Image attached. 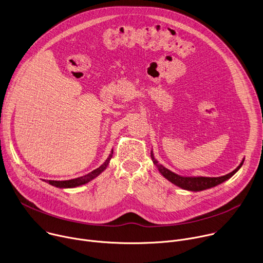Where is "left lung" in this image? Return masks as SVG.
<instances>
[{
  "label": "left lung",
  "mask_w": 263,
  "mask_h": 263,
  "mask_svg": "<svg viewBox=\"0 0 263 263\" xmlns=\"http://www.w3.org/2000/svg\"><path fill=\"white\" fill-rule=\"evenodd\" d=\"M151 158L154 162V164L157 166V168L159 170V172L161 173V175L163 177H165L168 181H171L172 183H174L175 185L181 187L183 190H187V191H192V192H200V191H204L207 189H210V187L216 186L220 183H222L223 181L228 180L229 178H231L242 165L243 161H241V163L231 173L221 176V177H182L179 176L173 172H171L170 170L165 168L163 165L159 164L158 161L154 158L153 153L151 152Z\"/></svg>",
  "instance_id": "obj_1"
}]
</instances>
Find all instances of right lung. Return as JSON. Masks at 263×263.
I'll return each instance as SVG.
<instances>
[{
  "mask_svg": "<svg viewBox=\"0 0 263 263\" xmlns=\"http://www.w3.org/2000/svg\"><path fill=\"white\" fill-rule=\"evenodd\" d=\"M112 154H114V152H111V154L109 155V157L107 158V160L100 166L98 167L97 170L92 171L91 173L83 176V177H79V178H76V179H71V180H66V181H53V180H48L46 182H48L49 184L53 185V186H56V187H59V189H71V187H77V186H80V185H83L87 182H89L90 180L95 179L97 176H99L108 165L111 157H112Z\"/></svg>",
  "mask_w": 263,
  "mask_h": 263,
  "instance_id": "right-lung-1",
  "label": "right lung"
}]
</instances>
